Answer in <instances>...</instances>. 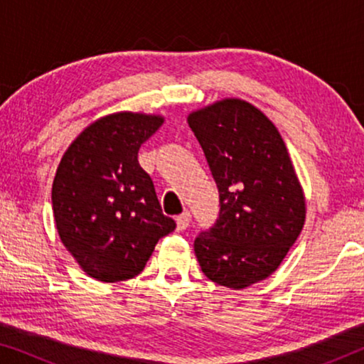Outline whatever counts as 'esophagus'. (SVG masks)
<instances>
[{"instance_id": "1", "label": "esophagus", "mask_w": 364, "mask_h": 364, "mask_svg": "<svg viewBox=\"0 0 364 364\" xmlns=\"http://www.w3.org/2000/svg\"><path fill=\"white\" fill-rule=\"evenodd\" d=\"M176 223H177V230L178 232L186 230V228L188 227V223H191V213H188V212L181 213V215L176 218Z\"/></svg>"}]
</instances>
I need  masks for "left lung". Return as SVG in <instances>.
I'll return each instance as SVG.
<instances>
[{
  "label": "left lung",
  "instance_id": "obj_1",
  "mask_svg": "<svg viewBox=\"0 0 364 364\" xmlns=\"http://www.w3.org/2000/svg\"><path fill=\"white\" fill-rule=\"evenodd\" d=\"M220 196V215L196 238L202 272L243 290L280 267L300 235L306 200L285 142L245 99L225 97L187 116Z\"/></svg>",
  "mask_w": 364,
  "mask_h": 364
}]
</instances>
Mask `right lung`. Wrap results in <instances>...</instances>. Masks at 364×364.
<instances>
[{
    "label": "right lung",
    "mask_w": 364,
    "mask_h": 364,
    "mask_svg": "<svg viewBox=\"0 0 364 364\" xmlns=\"http://www.w3.org/2000/svg\"><path fill=\"white\" fill-rule=\"evenodd\" d=\"M164 121L162 114H107L89 124L61 157L53 182L54 223L63 245L94 280H131L159 238L176 228L137 161L139 149Z\"/></svg>",
    "instance_id": "add662e5"
}]
</instances>
